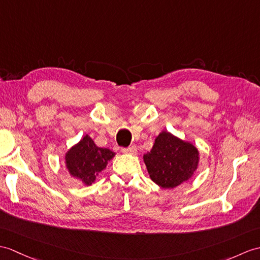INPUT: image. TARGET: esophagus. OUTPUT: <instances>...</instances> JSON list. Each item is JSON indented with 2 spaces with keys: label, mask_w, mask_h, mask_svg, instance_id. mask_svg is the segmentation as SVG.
<instances>
[{
  "label": "esophagus",
  "mask_w": 260,
  "mask_h": 260,
  "mask_svg": "<svg viewBox=\"0 0 260 260\" xmlns=\"http://www.w3.org/2000/svg\"><path fill=\"white\" fill-rule=\"evenodd\" d=\"M122 152L124 154H131V155H135L137 152V148L135 145H132V146L127 147V148H122Z\"/></svg>",
  "instance_id": "esophagus-1"
}]
</instances>
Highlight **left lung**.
Instances as JSON below:
<instances>
[{
    "instance_id": "1",
    "label": "left lung",
    "mask_w": 260,
    "mask_h": 260,
    "mask_svg": "<svg viewBox=\"0 0 260 260\" xmlns=\"http://www.w3.org/2000/svg\"><path fill=\"white\" fill-rule=\"evenodd\" d=\"M143 158L150 179L170 189L191 178L197 170L199 152L191 143L162 131Z\"/></svg>"
}]
</instances>
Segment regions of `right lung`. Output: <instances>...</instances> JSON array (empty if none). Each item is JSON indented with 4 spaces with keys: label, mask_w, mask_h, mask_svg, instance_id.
I'll list each match as a JSON object with an SVG mask.
<instances>
[{
    "label": "right lung",
    "mask_w": 260,
    "mask_h": 260,
    "mask_svg": "<svg viewBox=\"0 0 260 260\" xmlns=\"http://www.w3.org/2000/svg\"><path fill=\"white\" fill-rule=\"evenodd\" d=\"M114 156L115 153L111 149L96 146L92 138L85 135L65 154V164L72 176L88 186Z\"/></svg>",
    "instance_id": "1"
}]
</instances>
